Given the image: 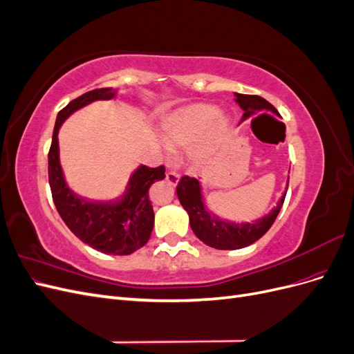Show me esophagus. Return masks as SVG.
<instances>
[{"label":"esophagus","instance_id":"esophagus-1","mask_svg":"<svg viewBox=\"0 0 354 354\" xmlns=\"http://www.w3.org/2000/svg\"><path fill=\"white\" fill-rule=\"evenodd\" d=\"M167 181L171 186H177L180 181V174L176 173V171H169V173H167Z\"/></svg>","mask_w":354,"mask_h":354}]
</instances>
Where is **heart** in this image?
I'll return each instance as SVG.
<instances>
[{"label": "heart", "instance_id": "b5f03b06", "mask_svg": "<svg viewBox=\"0 0 354 354\" xmlns=\"http://www.w3.org/2000/svg\"><path fill=\"white\" fill-rule=\"evenodd\" d=\"M232 131V116L211 103H192L160 121V136L169 149L185 147L192 168H205L221 153Z\"/></svg>", "mask_w": 354, "mask_h": 354}]
</instances>
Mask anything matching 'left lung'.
<instances>
[{
    "mask_svg": "<svg viewBox=\"0 0 354 354\" xmlns=\"http://www.w3.org/2000/svg\"><path fill=\"white\" fill-rule=\"evenodd\" d=\"M234 94V102L239 104V108L243 111L241 122L251 120L259 112H269L274 116L281 118L279 112L276 111L273 104H270L266 99L260 97V95H248V94H241V93H233ZM289 183V177H288ZM286 189L282 194V196L277 201L276 207L267 212L259 220L254 221H227L221 220L214 216L212 212L207 209L205 201L202 196V187L196 178L183 177L180 180L177 186V196L189 216L190 227L196 234V238L201 239L203 243L211 246V248L216 250H241L259 241L263 234L272 227L274 223L277 214H279L283 201L286 196L288 190Z\"/></svg>",
    "mask_w": 354,
    "mask_h": 354,
    "instance_id": "1",
    "label": "left lung"
}]
</instances>
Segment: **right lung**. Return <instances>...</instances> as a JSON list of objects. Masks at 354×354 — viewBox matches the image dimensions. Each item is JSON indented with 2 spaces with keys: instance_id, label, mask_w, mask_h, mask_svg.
Returning a JSON list of instances; mask_svg holds the SVG:
<instances>
[{
  "instance_id": "add662e5",
  "label": "right lung",
  "mask_w": 354,
  "mask_h": 354,
  "mask_svg": "<svg viewBox=\"0 0 354 354\" xmlns=\"http://www.w3.org/2000/svg\"><path fill=\"white\" fill-rule=\"evenodd\" d=\"M116 93L113 88L88 91L59 112L48 153V181L60 217L75 236L103 254L128 255L140 250L151 238L155 214L149 189L155 181L165 178V168L138 165L120 196L90 199L75 194L66 183L59 149V130L72 113L94 102L112 100Z\"/></svg>"
}]
</instances>
